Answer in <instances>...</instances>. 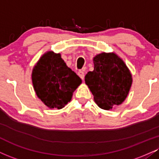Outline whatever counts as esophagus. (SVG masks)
<instances>
[{
    "mask_svg": "<svg viewBox=\"0 0 159 159\" xmlns=\"http://www.w3.org/2000/svg\"><path fill=\"white\" fill-rule=\"evenodd\" d=\"M78 75L82 80H84V72L83 71H79L78 72Z\"/></svg>",
    "mask_w": 159,
    "mask_h": 159,
    "instance_id": "1",
    "label": "esophagus"
}]
</instances>
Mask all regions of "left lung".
Here are the masks:
<instances>
[{"instance_id": "1", "label": "left lung", "mask_w": 159, "mask_h": 159, "mask_svg": "<svg viewBox=\"0 0 159 159\" xmlns=\"http://www.w3.org/2000/svg\"><path fill=\"white\" fill-rule=\"evenodd\" d=\"M94 70L85 75V83L99 107L112 110L129 94L133 78L122 58L115 52H101L93 58Z\"/></svg>"}]
</instances>
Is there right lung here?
<instances>
[{
  "mask_svg": "<svg viewBox=\"0 0 159 159\" xmlns=\"http://www.w3.org/2000/svg\"><path fill=\"white\" fill-rule=\"evenodd\" d=\"M32 81L38 98L49 109H62L71 101L81 79L66 66L60 53L45 52L32 72Z\"/></svg>",
  "mask_w": 159,
  "mask_h": 159,
  "instance_id": "1",
  "label": "right lung"
}]
</instances>
